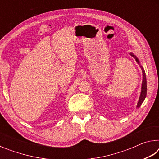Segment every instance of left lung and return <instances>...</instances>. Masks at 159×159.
Segmentation results:
<instances>
[{"mask_svg":"<svg viewBox=\"0 0 159 159\" xmlns=\"http://www.w3.org/2000/svg\"><path fill=\"white\" fill-rule=\"evenodd\" d=\"M130 55L132 56V57L134 58V60H136L137 62H138L139 66H140L141 69H142V87H141V92H140V95H139V100L138 102V104H137L136 108L139 109V107L142 105V104L143 103L144 100L146 98L147 96V79H146V74H145V71L144 69L143 68V66L141 65L140 61H139V59L136 57L135 55H134L133 53L130 52Z\"/></svg>","mask_w":159,"mask_h":159,"instance_id":"8db88e82","label":"left lung"}]
</instances>
